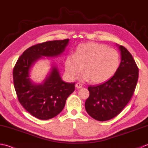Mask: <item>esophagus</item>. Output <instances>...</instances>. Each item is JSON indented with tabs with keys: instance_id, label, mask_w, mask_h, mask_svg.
<instances>
[{
	"instance_id": "esophagus-1",
	"label": "esophagus",
	"mask_w": 148,
	"mask_h": 148,
	"mask_svg": "<svg viewBox=\"0 0 148 148\" xmlns=\"http://www.w3.org/2000/svg\"><path fill=\"white\" fill-rule=\"evenodd\" d=\"M83 86V85L81 83H77L76 84V87L77 88H81Z\"/></svg>"
}]
</instances>
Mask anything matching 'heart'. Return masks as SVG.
<instances>
[{
    "label": "heart",
    "instance_id": "heart-1",
    "mask_svg": "<svg viewBox=\"0 0 148 148\" xmlns=\"http://www.w3.org/2000/svg\"><path fill=\"white\" fill-rule=\"evenodd\" d=\"M121 64L119 53L114 49L97 43L79 45L74 54L66 58L65 68L71 79H75L83 71L84 78L95 83L105 82L114 76Z\"/></svg>",
    "mask_w": 148,
    "mask_h": 148
}]
</instances>
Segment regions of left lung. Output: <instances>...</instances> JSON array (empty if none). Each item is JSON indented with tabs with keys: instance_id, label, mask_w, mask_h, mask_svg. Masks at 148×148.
I'll return each mask as SVG.
<instances>
[{
	"instance_id": "1",
	"label": "left lung",
	"mask_w": 148,
	"mask_h": 148,
	"mask_svg": "<svg viewBox=\"0 0 148 148\" xmlns=\"http://www.w3.org/2000/svg\"><path fill=\"white\" fill-rule=\"evenodd\" d=\"M121 62L117 72L106 82L89 86L85 109L90 116L99 121L110 120L122 112L131 100L137 86L138 69L132 55L120 45Z\"/></svg>"
}]
</instances>
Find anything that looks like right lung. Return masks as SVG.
Here are the masks:
<instances>
[{"label": "right lung", "mask_w": 148, "mask_h": 148, "mask_svg": "<svg viewBox=\"0 0 148 148\" xmlns=\"http://www.w3.org/2000/svg\"><path fill=\"white\" fill-rule=\"evenodd\" d=\"M69 39L38 43L29 47L17 60L13 68L14 87L22 106L38 119L47 120L62 111L66 100L75 90V83L63 82L56 66L44 83L35 85L31 82L30 68L43 56H56L64 51Z\"/></svg>", "instance_id": "add662e5"}]
</instances>
